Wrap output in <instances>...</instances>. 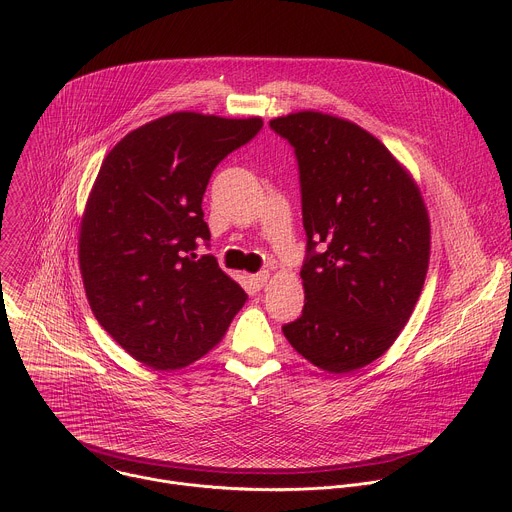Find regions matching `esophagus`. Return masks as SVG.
Here are the masks:
<instances>
[{
  "instance_id": "34e87169",
  "label": "esophagus",
  "mask_w": 512,
  "mask_h": 512,
  "mask_svg": "<svg viewBox=\"0 0 512 512\" xmlns=\"http://www.w3.org/2000/svg\"><path fill=\"white\" fill-rule=\"evenodd\" d=\"M267 279H269V271H259V273L251 275V281H253L257 287H263V285L267 283Z\"/></svg>"
}]
</instances>
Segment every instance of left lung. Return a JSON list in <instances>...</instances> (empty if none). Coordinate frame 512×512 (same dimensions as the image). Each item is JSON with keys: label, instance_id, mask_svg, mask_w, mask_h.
I'll return each mask as SVG.
<instances>
[{"label": "left lung", "instance_id": "left-lung-1", "mask_svg": "<svg viewBox=\"0 0 512 512\" xmlns=\"http://www.w3.org/2000/svg\"><path fill=\"white\" fill-rule=\"evenodd\" d=\"M269 127L294 145L308 237L306 304L283 334L322 371L362 369L389 350L419 300L425 202L385 145L352 121L300 111Z\"/></svg>", "mask_w": 512, "mask_h": 512}]
</instances>
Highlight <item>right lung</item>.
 Wrapping results in <instances>:
<instances>
[{
    "label": "right lung",
    "instance_id": "add662e5",
    "mask_svg": "<svg viewBox=\"0 0 512 512\" xmlns=\"http://www.w3.org/2000/svg\"><path fill=\"white\" fill-rule=\"evenodd\" d=\"M261 117L178 111L127 133L103 160L81 221L79 263L99 324L135 360L174 371L214 348L247 294L212 255L202 196Z\"/></svg>",
    "mask_w": 512,
    "mask_h": 512
}]
</instances>
